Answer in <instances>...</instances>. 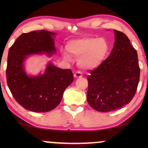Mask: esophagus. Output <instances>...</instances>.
<instances>
[{
    "label": "esophagus",
    "mask_w": 148,
    "mask_h": 148,
    "mask_svg": "<svg viewBox=\"0 0 148 148\" xmlns=\"http://www.w3.org/2000/svg\"><path fill=\"white\" fill-rule=\"evenodd\" d=\"M74 77L75 78H79V77H82V72L79 71H77L75 72L74 73Z\"/></svg>",
    "instance_id": "34e87169"
}]
</instances>
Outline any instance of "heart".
<instances>
[{"label": "heart", "instance_id": "b5f03b06", "mask_svg": "<svg viewBox=\"0 0 148 148\" xmlns=\"http://www.w3.org/2000/svg\"><path fill=\"white\" fill-rule=\"evenodd\" d=\"M108 44L104 38L84 37L71 40L66 50L70 55L78 58V65L85 69H92L103 62L108 52ZM64 58L69 56L63 54Z\"/></svg>", "mask_w": 148, "mask_h": 148}]
</instances>
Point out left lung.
<instances>
[{
    "label": "left lung",
    "mask_w": 148,
    "mask_h": 148,
    "mask_svg": "<svg viewBox=\"0 0 148 148\" xmlns=\"http://www.w3.org/2000/svg\"><path fill=\"white\" fill-rule=\"evenodd\" d=\"M114 32L110 56L88 77L87 100L100 112L116 110L129 104L136 93L140 76L136 50L124 33Z\"/></svg>",
    "instance_id": "8db88e82"
}]
</instances>
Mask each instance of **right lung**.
<instances>
[{"instance_id": "obj_1", "label": "right lung", "mask_w": 148, "mask_h": 148, "mask_svg": "<svg viewBox=\"0 0 148 148\" xmlns=\"http://www.w3.org/2000/svg\"><path fill=\"white\" fill-rule=\"evenodd\" d=\"M53 32L37 30L23 33L9 50L6 70L7 82L15 100L26 110L46 112L53 110L62 98L64 91L73 82L71 69H62L52 64L45 73L36 77L25 73L23 62L26 56L56 51Z\"/></svg>"}]
</instances>
